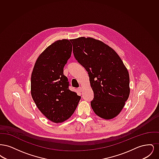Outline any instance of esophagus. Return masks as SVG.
Listing matches in <instances>:
<instances>
[{
	"mask_svg": "<svg viewBox=\"0 0 159 159\" xmlns=\"http://www.w3.org/2000/svg\"><path fill=\"white\" fill-rule=\"evenodd\" d=\"M77 91L80 92H82V88L81 87H79V88H77Z\"/></svg>",
	"mask_w": 159,
	"mask_h": 159,
	"instance_id": "obj_1",
	"label": "esophagus"
}]
</instances>
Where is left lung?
I'll list each match as a JSON object with an SVG mask.
<instances>
[{"instance_id":"8db88e82","label":"left lung","mask_w":159,"mask_h":159,"mask_svg":"<svg viewBox=\"0 0 159 159\" xmlns=\"http://www.w3.org/2000/svg\"><path fill=\"white\" fill-rule=\"evenodd\" d=\"M74 56L88 71L94 98L91 106L99 117L109 120L120 113L130 93L128 71L111 47L93 38L70 40Z\"/></svg>"}]
</instances>
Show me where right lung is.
<instances>
[{
    "mask_svg": "<svg viewBox=\"0 0 159 159\" xmlns=\"http://www.w3.org/2000/svg\"><path fill=\"white\" fill-rule=\"evenodd\" d=\"M68 39L57 40L46 48L34 64L31 77V94L39 110L54 123L67 120L81 97L68 89L63 70L71 57Z\"/></svg>",
    "mask_w": 159,
    "mask_h": 159,
    "instance_id": "obj_1",
    "label": "right lung"
}]
</instances>
